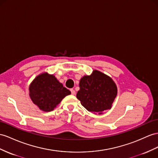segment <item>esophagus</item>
Masks as SVG:
<instances>
[{"label": "esophagus", "instance_id": "esophagus-1", "mask_svg": "<svg viewBox=\"0 0 158 158\" xmlns=\"http://www.w3.org/2000/svg\"><path fill=\"white\" fill-rule=\"evenodd\" d=\"M71 94H72V95H75V94H76L75 91L74 89H71Z\"/></svg>", "mask_w": 158, "mask_h": 158}]
</instances>
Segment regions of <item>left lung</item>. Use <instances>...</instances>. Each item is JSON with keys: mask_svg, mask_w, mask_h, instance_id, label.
Masks as SVG:
<instances>
[{"mask_svg": "<svg viewBox=\"0 0 158 158\" xmlns=\"http://www.w3.org/2000/svg\"><path fill=\"white\" fill-rule=\"evenodd\" d=\"M117 94L118 87L114 80L95 69L90 75L81 78L77 98L87 111L102 114L103 111L112 107Z\"/></svg>", "mask_w": 158, "mask_h": 158, "instance_id": "obj_1", "label": "left lung"}]
</instances>
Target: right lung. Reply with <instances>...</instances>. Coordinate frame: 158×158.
Here are the masks:
<instances>
[{
    "label": "right lung",
    "mask_w": 158,
    "mask_h": 158,
    "mask_svg": "<svg viewBox=\"0 0 158 158\" xmlns=\"http://www.w3.org/2000/svg\"><path fill=\"white\" fill-rule=\"evenodd\" d=\"M29 97L39 110L49 112L54 110L71 91L63 87L54 75L44 72L39 74L30 84Z\"/></svg>",
    "instance_id": "1"
}]
</instances>
